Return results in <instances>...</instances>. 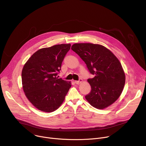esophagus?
I'll use <instances>...</instances> for the list:
<instances>
[{"label":"esophagus","mask_w":146,"mask_h":146,"mask_svg":"<svg viewBox=\"0 0 146 146\" xmlns=\"http://www.w3.org/2000/svg\"><path fill=\"white\" fill-rule=\"evenodd\" d=\"M83 82V80L82 78H80L79 79V80H76V81H74V83L76 84H79L80 83H82Z\"/></svg>","instance_id":"esophagus-1"}]
</instances>
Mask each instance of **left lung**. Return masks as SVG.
Returning <instances> with one entry per match:
<instances>
[{
	"label": "left lung",
	"instance_id": "obj_1",
	"mask_svg": "<svg viewBox=\"0 0 146 146\" xmlns=\"http://www.w3.org/2000/svg\"><path fill=\"white\" fill-rule=\"evenodd\" d=\"M71 49L94 76L87 80L91 90L86 99L97 109L108 107L121 96L125 86V74L121 63L111 51L101 45L74 44Z\"/></svg>",
	"mask_w": 146,
	"mask_h": 146
}]
</instances>
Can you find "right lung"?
<instances>
[{
	"label": "right lung",
	"instance_id": "obj_1",
	"mask_svg": "<svg viewBox=\"0 0 146 146\" xmlns=\"http://www.w3.org/2000/svg\"><path fill=\"white\" fill-rule=\"evenodd\" d=\"M71 45L60 44L39 49L25 63L21 79L24 93L38 110L46 112L56 110L63 102L71 83L58 74Z\"/></svg>",
	"mask_w": 146,
	"mask_h": 146
}]
</instances>
